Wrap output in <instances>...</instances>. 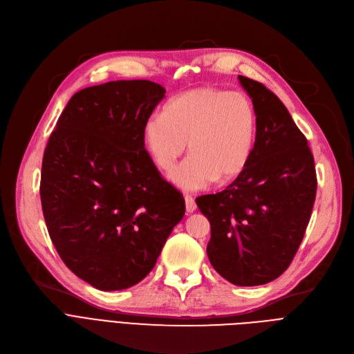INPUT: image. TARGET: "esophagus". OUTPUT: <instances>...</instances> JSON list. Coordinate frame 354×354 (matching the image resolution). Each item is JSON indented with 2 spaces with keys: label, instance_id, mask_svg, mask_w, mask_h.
Listing matches in <instances>:
<instances>
[{
  "label": "esophagus",
  "instance_id": "34e87169",
  "mask_svg": "<svg viewBox=\"0 0 354 354\" xmlns=\"http://www.w3.org/2000/svg\"><path fill=\"white\" fill-rule=\"evenodd\" d=\"M185 205H187V212H194L196 209L195 199L191 195H185Z\"/></svg>",
  "mask_w": 354,
  "mask_h": 354
}]
</instances>
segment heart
Here are the masks:
<instances>
[{
    "instance_id": "1",
    "label": "heart",
    "mask_w": 354,
    "mask_h": 354,
    "mask_svg": "<svg viewBox=\"0 0 354 354\" xmlns=\"http://www.w3.org/2000/svg\"><path fill=\"white\" fill-rule=\"evenodd\" d=\"M143 135L162 171L172 169L188 143L191 155L169 179L185 191H198L245 169L255 145L257 111L243 93L198 87L167 102L162 116L146 122Z\"/></svg>"
}]
</instances>
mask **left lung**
<instances>
[{
  "label": "left lung",
  "mask_w": 354,
  "mask_h": 354,
  "mask_svg": "<svg viewBox=\"0 0 354 354\" xmlns=\"http://www.w3.org/2000/svg\"><path fill=\"white\" fill-rule=\"evenodd\" d=\"M238 80L257 111L251 159L218 194L196 198L211 222L207 254L215 271L241 287L267 284L291 264L311 216L317 176L306 136L263 83Z\"/></svg>",
  "instance_id": "left-lung-1"
}]
</instances>
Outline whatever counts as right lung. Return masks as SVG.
Listing matches in <instances>:
<instances>
[{
  "mask_svg": "<svg viewBox=\"0 0 354 354\" xmlns=\"http://www.w3.org/2000/svg\"><path fill=\"white\" fill-rule=\"evenodd\" d=\"M149 80H118L74 95L48 139L40 196L63 263L103 291L152 271L185 201L145 149V124L165 97Z\"/></svg>",
  "mask_w": 354,
  "mask_h": 354,
  "instance_id": "1",
  "label": "right lung"
}]
</instances>
